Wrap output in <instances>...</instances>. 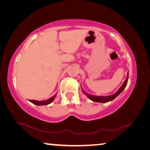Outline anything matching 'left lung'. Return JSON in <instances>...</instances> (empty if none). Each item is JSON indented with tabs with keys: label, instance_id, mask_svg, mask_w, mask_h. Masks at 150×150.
I'll list each match as a JSON object with an SVG mask.
<instances>
[{
	"label": "left lung",
	"instance_id": "8db88e82",
	"mask_svg": "<svg viewBox=\"0 0 150 150\" xmlns=\"http://www.w3.org/2000/svg\"><path fill=\"white\" fill-rule=\"evenodd\" d=\"M128 74H127L126 79L125 80V81H124L123 85L121 86L120 88L118 90L117 92L115 93V94H113V95H110V96H96V95H91V94L87 93V92H85V91L83 89L82 87H81V90H82L83 93H84L85 95L87 96L90 100L93 101V102L102 103H108V102H109V101H111V100H112L113 99H115L116 97H117V96L119 95H120V94L122 92L124 88H125V87H126L127 83H128Z\"/></svg>",
	"mask_w": 150,
	"mask_h": 150
}]
</instances>
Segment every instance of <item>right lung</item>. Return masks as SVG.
Listing matches in <instances>:
<instances>
[{
  "mask_svg": "<svg viewBox=\"0 0 150 150\" xmlns=\"http://www.w3.org/2000/svg\"><path fill=\"white\" fill-rule=\"evenodd\" d=\"M57 96V93L54 95L52 97L48 98L47 100H30L29 101L30 102H31L32 103L34 104V105H37V106H42V105H49V104L52 103L53 101L54 100V99Z\"/></svg>",
  "mask_w": 150,
  "mask_h": 150,
  "instance_id": "add662e5",
  "label": "right lung"
}]
</instances>
